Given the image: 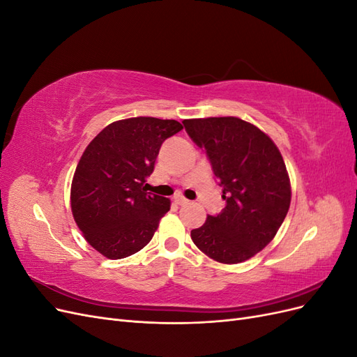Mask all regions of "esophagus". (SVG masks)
<instances>
[{
	"label": "esophagus",
	"mask_w": 357,
	"mask_h": 357,
	"mask_svg": "<svg viewBox=\"0 0 357 357\" xmlns=\"http://www.w3.org/2000/svg\"><path fill=\"white\" fill-rule=\"evenodd\" d=\"M174 202H176L177 205H186L189 201H188L186 198H183V197H176V198H174Z\"/></svg>",
	"instance_id": "34e87169"
}]
</instances>
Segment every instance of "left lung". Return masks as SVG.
Here are the masks:
<instances>
[{"label":"left lung","instance_id":"left-lung-1","mask_svg":"<svg viewBox=\"0 0 357 357\" xmlns=\"http://www.w3.org/2000/svg\"><path fill=\"white\" fill-rule=\"evenodd\" d=\"M188 135L207 155L225 208L190 232L214 261L240 264L271 243L290 205V183L273 139L238 117L186 119Z\"/></svg>","mask_w":357,"mask_h":357}]
</instances>
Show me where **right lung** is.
Here are the masks:
<instances>
[{
    "label": "right lung",
    "instance_id": "right-lung-1",
    "mask_svg": "<svg viewBox=\"0 0 357 357\" xmlns=\"http://www.w3.org/2000/svg\"><path fill=\"white\" fill-rule=\"evenodd\" d=\"M181 129L177 121L125 119L86 147L74 172L71 210L86 241L105 257H128L153 238L169 199L144 185L162 143Z\"/></svg>",
    "mask_w": 357,
    "mask_h": 357
}]
</instances>
